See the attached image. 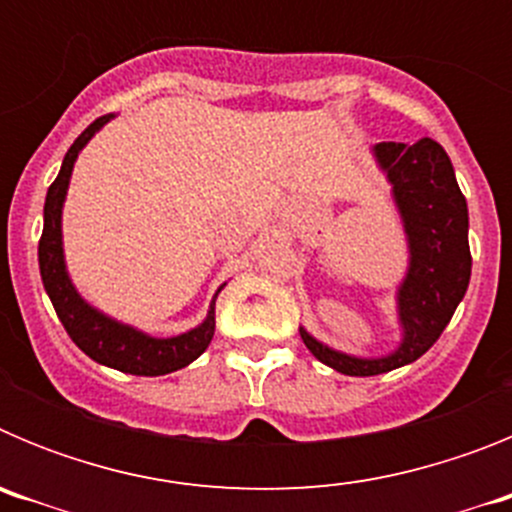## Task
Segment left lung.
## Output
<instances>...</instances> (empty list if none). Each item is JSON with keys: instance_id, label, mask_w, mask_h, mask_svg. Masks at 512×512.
<instances>
[{"instance_id": "obj_1", "label": "left lung", "mask_w": 512, "mask_h": 512, "mask_svg": "<svg viewBox=\"0 0 512 512\" xmlns=\"http://www.w3.org/2000/svg\"><path fill=\"white\" fill-rule=\"evenodd\" d=\"M374 156L392 182L410 243V269L397 295L405 338L384 359H356L300 328L310 354L348 377H374L420 359L449 325L472 277L467 200L446 151L431 138L415 146L387 140L377 143Z\"/></svg>"}]
</instances>
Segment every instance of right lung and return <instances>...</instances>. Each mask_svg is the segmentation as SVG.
Returning <instances> with one entry per match:
<instances>
[{
	"label": "right lung",
	"mask_w": 512,
	"mask_h": 512,
	"mask_svg": "<svg viewBox=\"0 0 512 512\" xmlns=\"http://www.w3.org/2000/svg\"><path fill=\"white\" fill-rule=\"evenodd\" d=\"M110 117L112 115L97 117L74 140V146L69 148V153L63 158L56 182L48 187L43 210V235H40L38 246L40 277H43V287L48 297H51L53 307H56L58 320L63 323L71 341L89 359H94L97 364L112 366V369H120L125 374H135V377H158V374H171L176 369H182V366L192 364L210 346L212 333H215V300H212L207 320L200 328L189 330V333H182V336L176 338H151L146 333H140V330L130 328V325H120L115 320L104 318L102 312L89 307L74 289L69 274H66V264H63L61 207L66 189H69L71 169H74V161L81 148L87 146L92 135Z\"/></svg>",
	"instance_id": "1"
}]
</instances>
